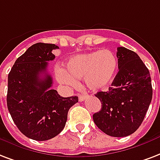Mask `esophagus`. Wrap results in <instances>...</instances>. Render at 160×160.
Returning <instances> with one entry per match:
<instances>
[{"label": "esophagus", "instance_id": "esophagus-1", "mask_svg": "<svg viewBox=\"0 0 160 160\" xmlns=\"http://www.w3.org/2000/svg\"><path fill=\"white\" fill-rule=\"evenodd\" d=\"M85 97H86V96H85V95H79V101H80V102L85 101Z\"/></svg>", "mask_w": 160, "mask_h": 160}]
</instances>
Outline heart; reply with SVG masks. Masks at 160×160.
<instances>
[{"mask_svg":"<svg viewBox=\"0 0 160 160\" xmlns=\"http://www.w3.org/2000/svg\"><path fill=\"white\" fill-rule=\"evenodd\" d=\"M118 69V59L111 50L103 49L73 56L64 68L56 69L58 82L69 88L84 78L85 85L91 91H101L112 83Z\"/></svg>","mask_w":160,"mask_h":160,"instance_id":"heart-1","label":"heart"}]
</instances>
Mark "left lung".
Here are the masks:
<instances>
[{
  "instance_id": "obj_1",
  "label": "left lung",
  "mask_w": 160,
  "mask_h": 160,
  "mask_svg": "<svg viewBox=\"0 0 160 160\" xmlns=\"http://www.w3.org/2000/svg\"><path fill=\"white\" fill-rule=\"evenodd\" d=\"M119 71L108 91L95 95L102 109L93 115L94 122L112 137H126L136 131L150 105L153 89L150 74L139 56L124 47H118Z\"/></svg>"
}]
</instances>
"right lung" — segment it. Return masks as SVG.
<instances>
[{"mask_svg": "<svg viewBox=\"0 0 160 160\" xmlns=\"http://www.w3.org/2000/svg\"><path fill=\"white\" fill-rule=\"evenodd\" d=\"M56 48L58 46L51 43L32 45L16 60L8 75V111L21 132L37 141L60 133L69 108L78 102V96L62 97L51 89L53 79L47 67L55 58L52 51Z\"/></svg>", "mask_w": 160, "mask_h": 160, "instance_id": "right-lung-1", "label": "right lung"}]
</instances>
